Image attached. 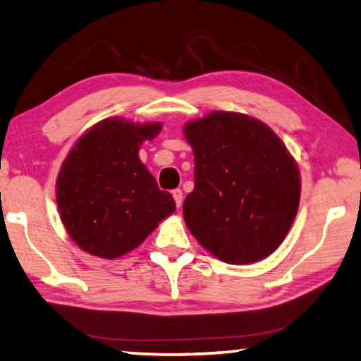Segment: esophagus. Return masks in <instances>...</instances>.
<instances>
[{"label":"esophagus","instance_id":"esophagus-1","mask_svg":"<svg viewBox=\"0 0 361 361\" xmlns=\"http://www.w3.org/2000/svg\"><path fill=\"white\" fill-rule=\"evenodd\" d=\"M173 197H174V202H176L177 208H180V206H182V198H184V195H182L180 188H176V190H173Z\"/></svg>","mask_w":361,"mask_h":361}]
</instances>
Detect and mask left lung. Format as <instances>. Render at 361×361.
Instances as JSON below:
<instances>
[{
    "mask_svg": "<svg viewBox=\"0 0 361 361\" xmlns=\"http://www.w3.org/2000/svg\"><path fill=\"white\" fill-rule=\"evenodd\" d=\"M195 157V188L184 219L206 251L227 264L270 256L298 214L300 176L286 145L265 123L211 111L184 126Z\"/></svg>",
    "mask_w": 361,
    "mask_h": 361,
    "instance_id": "1",
    "label": "left lung"
}]
</instances>
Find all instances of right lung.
Instances as JSON below:
<instances>
[{
	"instance_id": "obj_1",
	"label": "right lung",
	"mask_w": 361,
	"mask_h": 361,
	"mask_svg": "<svg viewBox=\"0 0 361 361\" xmlns=\"http://www.w3.org/2000/svg\"><path fill=\"white\" fill-rule=\"evenodd\" d=\"M161 123L107 118L76 140L57 176L56 197L65 230L82 251L116 259L142 245L176 211L159 190L139 149Z\"/></svg>"
}]
</instances>
